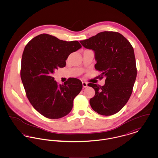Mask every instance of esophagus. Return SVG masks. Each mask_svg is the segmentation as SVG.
Returning <instances> with one entry per match:
<instances>
[{"mask_svg": "<svg viewBox=\"0 0 158 158\" xmlns=\"http://www.w3.org/2000/svg\"><path fill=\"white\" fill-rule=\"evenodd\" d=\"M82 84H83V86L84 88L88 87V83H86V82H85V81H83V82L82 83Z\"/></svg>", "mask_w": 158, "mask_h": 158, "instance_id": "esophagus-1", "label": "esophagus"}]
</instances>
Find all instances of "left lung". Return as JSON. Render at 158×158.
<instances>
[{
  "label": "left lung",
  "mask_w": 158,
  "mask_h": 158,
  "mask_svg": "<svg viewBox=\"0 0 158 158\" xmlns=\"http://www.w3.org/2000/svg\"><path fill=\"white\" fill-rule=\"evenodd\" d=\"M86 48L95 52V69L106 77L104 86L89 83L95 90L89 100L96 113L111 115L118 113L128 101L135 83L137 68L133 46L120 33L100 32L89 39L80 41Z\"/></svg>",
  "instance_id": "1"
}]
</instances>
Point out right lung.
<instances>
[{
    "label": "right lung",
    "mask_w": 158,
    "mask_h": 158,
    "mask_svg": "<svg viewBox=\"0 0 158 158\" xmlns=\"http://www.w3.org/2000/svg\"><path fill=\"white\" fill-rule=\"evenodd\" d=\"M81 47L77 41H65L43 33L24 48L21 77L26 95L33 108L48 118L68 115L74 98L82 89V83L77 78H70L58 85L53 77L56 69L65 67L69 55Z\"/></svg>",
    "instance_id": "1"
}]
</instances>
